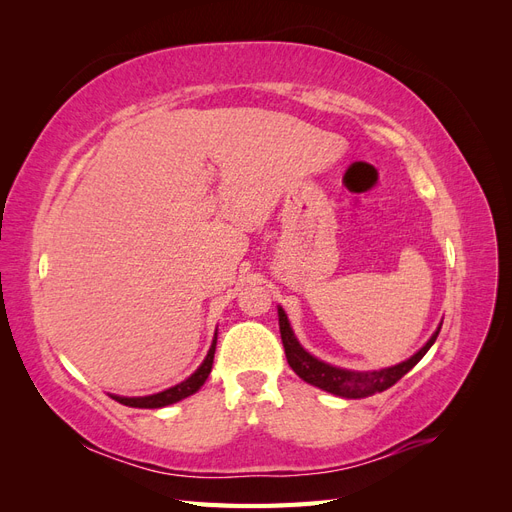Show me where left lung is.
<instances>
[{"instance_id":"obj_1","label":"left lung","mask_w":512,"mask_h":512,"mask_svg":"<svg viewBox=\"0 0 512 512\" xmlns=\"http://www.w3.org/2000/svg\"><path fill=\"white\" fill-rule=\"evenodd\" d=\"M277 314H280V333H282L284 352H286L288 365L292 367L294 374L303 378L305 382L318 386V389H322V391L346 397V399H361V397H369V395H376V393L391 389L397 380L404 378L408 371L423 359L440 333V327H438V331L431 335V339L421 350H418L414 356H410L408 361L399 363L395 367L380 369V371H350V369H339L329 363H322V361L314 359L309 352H305L299 346L297 337H294L288 316L284 314L282 307H277Z\"/></svg>"}]
</instances>
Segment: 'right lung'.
Masks as SVG:
<instances>
[{"instance_id": "right-lung-1", "label": "right lung", "mask_w": 512, "mask_h": 512, "mask_svg": "<svg viewBox=\"0 0 512 512\" xmlns=\"http://www.w3.org/2000/svg\"><path fill=\"white\" fill-rule=\"evenodd\" d=\"M215 342H218V335H215V339H213V344H211V348H209V352H207V359L203 361V365H200L188 380H183L181 384L173 386V389H166V391H162V393H158V395H149V397H117V395H113V399L119 401V404H123V406H130V408H164V406H168V404H175V401H181V399H185V397L194 395V393L200 389V386L205 384V380H207L209 374H211L213 354H215Z\"/></svg>"}]
</instances>
